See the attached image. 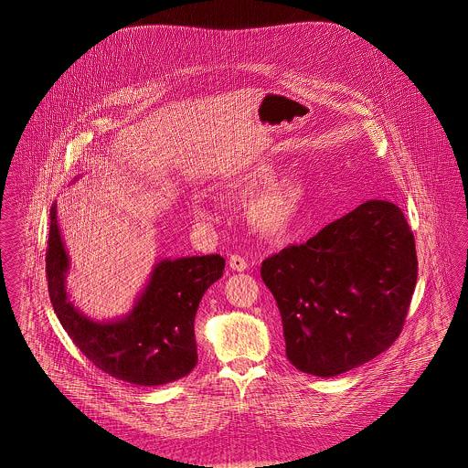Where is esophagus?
I'll use <instances>...</instances> for the list:
<instances>
[{
    "instance_id": "1",
    "label": "esophagus",
    "mask_w": 468,
    "mask_h": 468,
    "mask_svg": "<svg viewBox=\"0 0 468 468\" xmlns=\"http://www.w3.org/2000/svg\"><path fill=\"white\" fill-rule=\"evenodd\" d=\"M229 268L231 270H235V271H244L247 270V261H245V258L242 256H239V254H233L231 258H229Z\"/></svg>"
}]
</instances>
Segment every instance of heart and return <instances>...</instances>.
Returning a JSON list of instances; mask_svg holds the SVG:
<instances>
[{
  "label": "heart",
  "mask_w": 468,
  "mask_h": 468,
  "mask_svg": "<svg viewBox=\"0 0 468 468\" xmlns=\"http://www.w3.org/2000/svg\"><path fill=\"white\" fill-rule=\"evenodd\" d=\"M275 170L270 165H256L249 168L242 176L229 180L226 184V193L231 198L250 201L249 219L252 226L265 237L279 239L286 235L291 226L298 219L303 203L305 187L298 180H275ZM193 210L197 218L203 221H212L214 214L201 201H193Z\"/></svg>",
  "instance_id": "1"
}]
</instances>
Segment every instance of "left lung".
<instances>
[{
  "instance_id": "1",
  "label": "left lung",
  "mask_w": 468,
  "mask_h": 468,
  "mask_svg": "<svg viewBox=\"0 0 468 468\" xmlns=\"http://www.w3.org/2000/svg\"><path fill=\"white\" fill-rule=\"evenodd\" d=\"M261 277L291 365L334 378L399 338L418 281L414 235L395 203L365 201L305 244L267 258Z\"/></svg>"
}]
</instances>
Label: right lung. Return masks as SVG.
<instances>
[{"instance_id": "add662e5", "label": "right lung", "mask_w": 468, "mask_h": 468, "mask_svg": "<svg viewBox=\"0 0 468 468\" xmlns=\"http://www.w3.org/2000/svg\"><path fill=\"white\" fill-rule=\"evenodd\" d=\"M45 268L59 323L82 355L105 374L138 386H161L197 367L195 315L203 292L223 277L224 258L219 254L161 260L132 311L117 319L96 321L69 302V258L54 203Z\"/></svg>"}]
</instances>
